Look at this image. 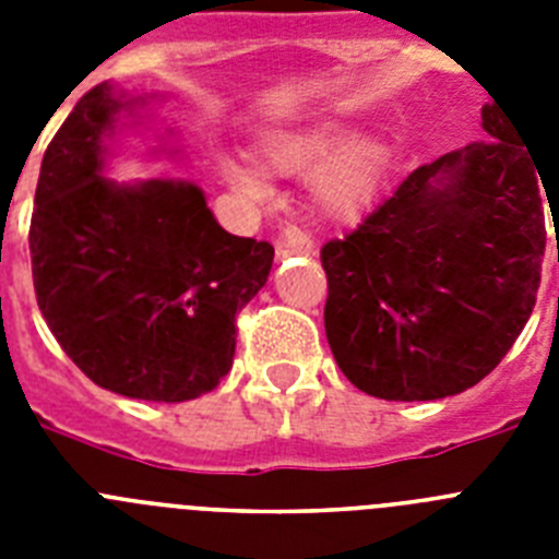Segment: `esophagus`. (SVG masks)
Returning <instances> with one entry per match:
<instances>
[{"label":"esophagus","mask_w":559,"mask_h":559,"mask_svg":"<svg viewBox=\"0 0 559 559\" xmlns=\"http://www.w3.org/2000/svg\"><path fill=\"white\" fill-rule=\"evenodd\" d=\"M313 251V237L308 231L288 226L283 235L276 237V257H290V254H310Z\"/></svg>","instance_id":"obj_1"}]
</instances>
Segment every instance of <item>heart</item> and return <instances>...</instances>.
Listing matches in <instances>:
<instances>
[{
  "label": "heart",
  "instance_id": "heart-1",
  "mask_svg": "<svg viewBox=\"0 0 559 559\" xmlns=\"http://www.w3.org/2000/svg\"><path fill=\"white\" fill-rule=\"evenodd\" d=\"M347 128L338 120H308L269 128L257 140V151L276 173H310V192L316 204L333 218H355L378 195L383 179V145L372 136H358L344 146ZM221 179L226 187L251 201H263L271 179L263 167L237 156H221Z\"/></svg>",
  "mask_w": 559,
  "mask_h": 559
}]
</instances>
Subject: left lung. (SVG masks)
<instances>
[{"label": "left lung", "instance_id": "1", "mask_svg": "<svg viewBox=\"0 0 559 559\" xmlns=\"http://www.w3.org/2000/svg\"><path fill=\"white\" fill-rule=\"evenodd\" d=\"M484 140L423 165L322 249L324 330L353 386L442 400L476 386L535 308L546 251L535 156L496 100Z\"/></svg>", "mask_w": 559, "mask_h": 559}]
</instances>
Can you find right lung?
<instances>
[{
  "mask_svg": "<svg viewBox=\"0 0 559 559\" xmlns=\"http://www.w3.org/2000/svg\"><path fill=\"white\" fill-rule=\"evenodd\" d=\"M151 100L108 81L78 100L44 153L29 257L44 322L88 380L185 403L231 369L235 316L274 246L229 235L192 181L108 179L114 140Z\"/></svg>",
  "mask_w": 559,
  "mask_h": 559,
  "instance_id": "right-lung-1",
  "label": "right lung"
}]
</instances>
